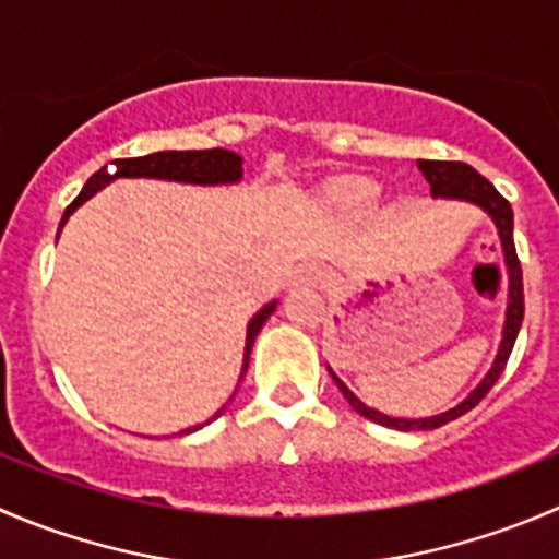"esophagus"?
<instances>
[{"mask_svg": "<svg viewBox=\"0 0 559 559\" xmlns=\"http://www.w3.org/2000/svg\"><path fill=\"white\" fill-rule=\"evenodd\" d=\"M297 278H300L302 284H317V281L322 278V267H319L317 262L300 264V270H297Z\"/></svg>", "mask_w": 559, "mask_h": 559, "instance_id": "obj_1", "label": "esophagus"}]
</instances>
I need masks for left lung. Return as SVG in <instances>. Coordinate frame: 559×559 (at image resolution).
I'll list each match as a JSON object with an SVG mask.
<instances>
[{"label":"left lung","instance_id":"1","mask_svg":"<svg viewBox=\"0 0 559 559\" xmlns=\"http://www.w3.org/2000/svg\"><path fill=\"white\" fill-rule=\"evenodd\" d=\"M417 169L424 171L426 182L431 186V197L435 199H456V202H467L475 204V207L484 210L497 226V235H500L502 242V257H506V270H508V306H506V322H502V338L500 346H497V355L491 368L486 371V377L469 390V395L464 401H459L453 409L440 412V415L431 417H390L384 412L371 409L368 404H362L338 377H335L333 368L328 366L330 377L333 382L338 384V390L344 393V399L349 401L352 409L357 415L368 417L373 424L388 426V429H399V431H429V429H440V426L451 424L456 417H462L464 412L473 409L491 388L500 379L502 368H506L508 357H511L513 344H516L519 328H522L524 319V286H522V264H519L516 257V246H513V210L506 199L497 193V188L491 186L486 177H480L473 166L467 164H456V160H417Z\"/></svg>","mask_w":559,"mask_h":559}]
</instances>
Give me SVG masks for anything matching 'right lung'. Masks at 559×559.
Returning a JSON list of instances; mask_svg holds the SVG:
<instances>
[{
    "label": "right lung",
    "mask_w": 559,
    "mask_h": 559,
    "mask_svg": "<svg viewBox=\"0 0 559 559\" xmlns=\"http://www.w3.org/2000/svg\"><path fill=\"white\" fill-rule=\"evenodd\" d=\"M114 166H117V171H114V175H108L106 166H103L100 171H95V175L86 180V186L81 188L79 197H75L73 202H70V207L64 210L62 221H59V231H62V226L68 224L70 215H73L75 210L86 202V199L95 197L97 191H103V188H106L108 182L117 180V177H147V180L188 182V186H235V182L242 180V158L237 153H231V150H221V147H215V150H164V153L144 155V158L114 160ZM275 306H278V300H270L267 306L259 308V311L253 313L251 322H248L246 352H242V368H240V379H237V384H240L242 377H246L248 360H251L253 341H257L259 330H262V324L267 322L270 313L275 311ZM235 393H231V399H235ZM224 412H226V406H221V409L210 417L207 424H213L215 417L224 415ZM207 424H202V426H207ZM202 426H193V429L180 431V435H191V431H199Z\"/></svg>",
    "instance_id": "right-lung-1"
}]
</instances>
